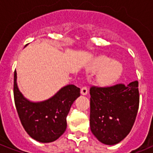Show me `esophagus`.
I'll return each instance as SVG.
<instances>
[{
    "instance_id": "34e87169",
    "label": "esophagus",
    "mask_w": 153,
    "mask_h": 153,
    "mask_svg": "<svg viewBox=\"0 0 153 153\" xmlns=\"http://www.w3.org/2000/svg\"><path fill=\"white\" fill-rule=\"evenodd\" d=\"M81 94L82 95H86L87 94H88V89L86 86H83V87H82L81 89Z\"/></svg>"
}]
</instances>
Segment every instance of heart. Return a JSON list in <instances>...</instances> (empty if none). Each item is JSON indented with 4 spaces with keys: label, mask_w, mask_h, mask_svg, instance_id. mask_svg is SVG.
Returning a JSON list of instances; mask_svg holds the SVG:
<instances>
[{
    "label": "heart",
    "mask_w": 153,
    "mask_h": 153,
    "mask_svg": "<svg viewBox=\"0 0 153 153\" xmlns=\"http://www.w3.org/2000/svg\"><path fill=\"white\" fill-rule=\"evenodd\" d=\"M89 69L92 71H98V81L102 85L110 86L116 82L123 72L121 62L113 61L108 56L102 55L94 60Z\"/></svg>",
    "instance_id": "1"
}]
</instances>
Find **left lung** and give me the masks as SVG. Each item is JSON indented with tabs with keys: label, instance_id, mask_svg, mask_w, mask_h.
Returning a JSON list of instances; mask_svg holds the SVG:
<instances>
[{
	"label": "left lung",
	"instance_id": "1",
	"mask_svg": "<svg viewBox=\"0 0 153 153\" xmlns=\"http://www.w3.org/2000/svg\"><path fill=\"white\" fill-rule=\"evenodd\" d=\"M90 94L91 132L100 142L116 145L128 135L135 122L140 102L138 82L127 86H92Z\"/></svg>",
	"mask_w": 153,
	"mask_h": 153
}]
</instances>
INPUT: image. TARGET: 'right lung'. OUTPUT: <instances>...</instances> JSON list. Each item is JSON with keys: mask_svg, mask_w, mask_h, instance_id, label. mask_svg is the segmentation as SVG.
<instances>
[{"mask_svg": "<svg viewBox=\"0 0 153 153\" xmlns=\"http://www.w3.org/2000/svg\"><path fill=\"white\" fill-rule=\"evenodd\" d=\"M13 94L20 122L27 134L37 141L49 143L57 140L66 130L67 114L80 96V89L67 85L48 100L32 102L19 91L15 71Z\"/></svg>", "mask_w": 153, "mask_h": 153, "instance_id": "obj_1", "label": "right lung"}]
</instances>
